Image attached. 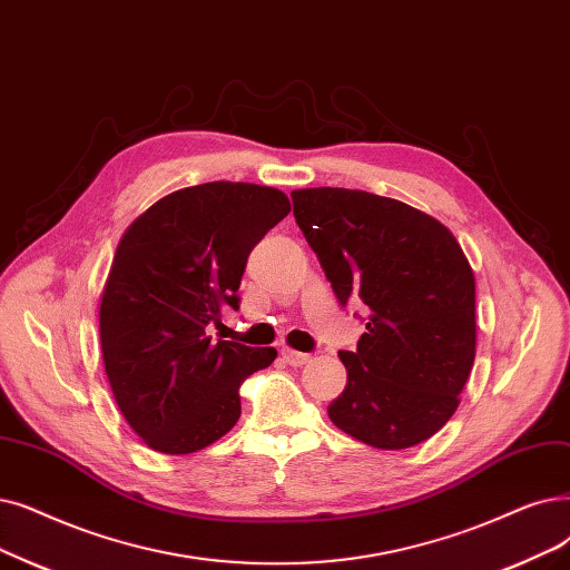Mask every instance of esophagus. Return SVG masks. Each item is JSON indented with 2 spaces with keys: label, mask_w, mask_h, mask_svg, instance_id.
I'll list each match as a JSON object with an SVG mask.
<instances>
[{
  "label": "esophagus",
  "mask_w": 570,
  "mask_h": 570,
  "mask_svg": "<svg viewBox=\"0 0 570 570\" xmlns=\"http://www.w3.org/2000/svg\"><path fill=\"white\" fill-rule=\"evenodd\" d=\"M282 358H284V363H288V365H293V367H301V365H305V363L312 361L309 354L295 352V350H291V346H284V350H282Z\"/></svg>",
  "instance_id": "34e87169"
}]
</instances>
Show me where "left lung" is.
Instances as JSON below:
<instances>
[{
	"label": "left lung",
	"instance_id": "8db88e82",
	"mask_svg": "<svg viewBox=\"0 0 570 570\" xmlns=\"http://www.w3.org/2000/svg\"><path fill=\"white\" fill-rule=\"evenodd\" d=\"M295 224L346 305H367L331 422L370 448L407 450L456 412L475 361V275L438 218L350 188L293 190Z\"/></svg>",
	"mask_w": 570,
	"mask_h": 570
}]
</instances>
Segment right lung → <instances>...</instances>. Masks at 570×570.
<instances>
[{"instance_id": "right-lung-1", "label": "right lung", "mask_w": 570, "mask_h": 570, "mask_svg": "<svg viewBox=\"0 0 570 570\" xmlns=\"http://www.w3.org/2000/svg\"><path fill=\"white\" fill-rule=\"evenodd\" d=\"M291 212L286 193L209 181L169 193L122 233L100 301L107 380L130 429L160 454H193L242 414L239 384L275 346L212 340L237 309L246 258Z\"/></svg>"}]
</instances>
